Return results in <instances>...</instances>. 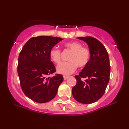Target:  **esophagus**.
Instances as JSON below:
<instances>
[{"label": "esophagus", "instance_id": "esophagus-1", "mask_svg": "<svg viewBox=\"0 0 129 129\" xmlns=\"http://www.w3.org/2000/svg\"><path fill=\"white\" fill-rule=\"evenodd\" d=\"M69 78V76H63V79H64V80H67Z\"/></svg>", "mask_w": 129, "mask_h": 129}]
</instances>
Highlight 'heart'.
Returning a JSON list of instances; mask_svg holds the SVG:
<instances>
[{
  "label": "heart",
  "instance_id": "1",
  "mask_svg": "<svg viewBox=\"0 0 129 129\" xmlns=\"http://www.w3.org/2000/svg\"><path fill=\"white\" fill-rule=\"evenodd\" d=\"M65 47L70 52L69 57L70 61L63 62L58 65L57 72L60 74L69 75L75 71L77 66L80 68L87 64L90 57V51L86 47H82V44L77 42H68L64 45ZM49 55L52 60L55 63H59L61 60V52L57 48H52Z\"/></svg>",
  "mask_w": 129,
  "mask_h": 129
}]
</instances>
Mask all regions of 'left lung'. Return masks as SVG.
Masks as SVG:
<instances>
[{
  "label": "left lung",
  "instance_id": "left-lung-1",
  "mask_svg": "<svg viewBox=\"0 0 129 129\" xmlns=\"http://www.w3.org/2000/svg\"><path fill=\"white\" fill-rule=\"evenodd\" d=\"M87 43L90 57L89 63L76 76L77 83L72 90L73 98L83 104H91L103 96L110 77V66L108 53L98 39L90 36L77 38ZM82 77L86 78L84 81Z\"/></svg>",
  "mask_w": 129,
  "mask_h": 129
}]
</instances>
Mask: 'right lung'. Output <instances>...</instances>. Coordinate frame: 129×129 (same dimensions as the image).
I'll return each mask as SVG.
<instances>
[{
	"instance_id": "right-lung-1",
	"label": "right lung",
	"mask_w": 129,
	"mask_h": 129,
	"mask_svg": "<svg viewBox=\"0 0 129 129\" xmlns=\"http://www.w3.org/2000/svg\"><path fill=\"white\" fill-rule=\"evenodd\" d=\"M63 39L48 36L32 38L19 54L17 73L20 86L27 98L37 103H46L54 99L63 81L61 75L47 76L56 72L50 61V50Z\"/></svg>"
}]
</instances>
